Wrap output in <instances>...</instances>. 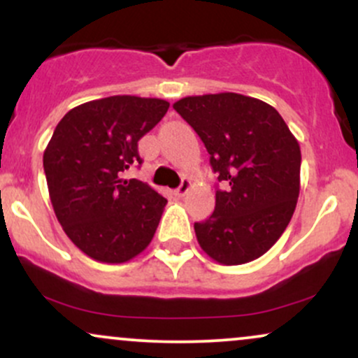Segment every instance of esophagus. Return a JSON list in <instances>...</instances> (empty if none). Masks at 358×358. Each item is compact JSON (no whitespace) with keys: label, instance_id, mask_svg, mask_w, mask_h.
Listing matches in <instances>:
<instances>
[{"label":"esophagus","instance_id":"34e87169","mask_svg":"<svg viewBox=\"0 0 358 358\" xmlns=\"http://www.w3.org/2000/svg\"><path fill=\"white\" fill-rule=\"evenodd\" d=\"M190 185H192L190 180L183 178V180H182V185H180V187L175 190V196H176V199H182V196H185V193L190 190Z\"/></svg>","mask_w":358,"mask_h":358}]
</instances>
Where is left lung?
I'll list each match as a JSON object with an SVG mask.
<instances>
[{
    "label": "left lung",
    "instance_id": "obj_1",
    "mask_svg": "<svg viewBox=\"0 0 358 358\" xmlns=\"http://www.w3.org/2000/svg\"><path fill=\"white\" fill-rule=\"evenodd\" d=\"M199 134L224 190L196 222L200 248L237 266L261 257L286 231L299 196L301 150L273 106L236 92L188 96L173 104Z\"/></svg>",
    "mask_w": 358,
    "mask_h": 358
}]
</instances>
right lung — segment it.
I'll list each match as a JSON object with an SVG mask.
<instances>
[{"instance_id":"add662e5","label":"right lung","mask_w":358,"mask_h":358,"mask_svg":"<svg viewBox=\"0 0 358 358\" xmlns=\"http://www.w3.org/2000/svg\"><path fill=\"white\" fill-rule=\"evenodd\" d=\"M168 108L163 99L138 96L84 102L62 117L45 148L53 212L94 261L127 262L153 239L166 199L148 183L126 180L124 171L141 163L138 141Z\"/></svg>"}]
</instances>
